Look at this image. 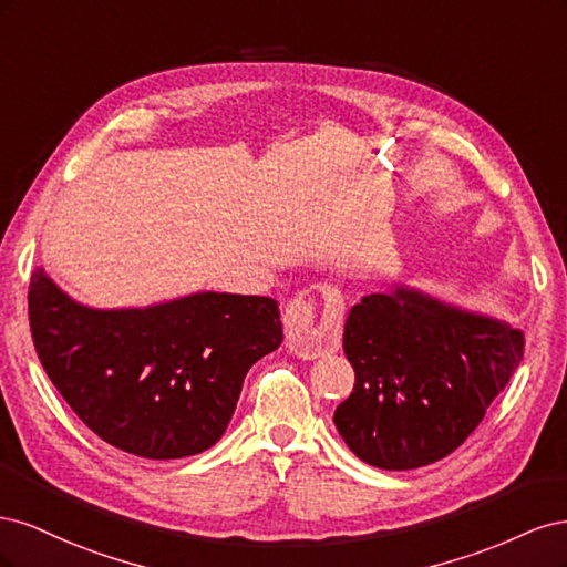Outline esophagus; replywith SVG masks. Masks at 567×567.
Returning a JSON list of instances; mask_svg holds the SVG:
<instances>
[{
	"mask_svg": "<svg viewBox=\"0 0 567 567\" xmlns=\"http://www.w3.org/2000/svg\"><path fill=\"white\" fill-rule=\"evenodd\" d=\"M342 307L340 300H333L326 307V315L319 319L315 305L305 298L290 300L284 312L286 342L302 359H319L340 348L342 336Z\"/></svg>",
	"mask_w": 567,
	"mask_h": 567,
	"instance_id": "obj_1",
	"label": "esophagus"
}]
</instances>
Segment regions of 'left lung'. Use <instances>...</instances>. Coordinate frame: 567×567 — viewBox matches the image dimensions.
<instances>
[{"label":"left lung","instance_id":"1","mask_svg":"<svg viewBox=\"0 0 567 567\" xmlns=\"http://www.w3.org/2000/svg\"><path fill=\"white\" fill-rule=\"evenodd\" d=\"M506 321L394 288L354 305L342 333L354 388L333 423L369 466L409 471L461 447L523 359Z\"/></svg>","mask_w":567,"mask_h":567}]
</instances>
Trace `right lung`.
Segmentation results:
<instances>
[{"instance_id":"right-lung-1","label":"right lung","mask_w":567,"mask_h":567,"mask_svg":"<svg viewBox=\"0 0 567 567\" xmlns=\"http://www.w3.org/2000/svg\"><path fill=\"white\" fill-rule=\"evenodd\" d=\"M40 362L78 419L134 456L182 458L225 435L248 369L284 340L262 296L194 293L92 310L40 267L28 288Z\"/></svg>"}]
</instances>
